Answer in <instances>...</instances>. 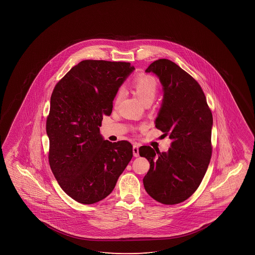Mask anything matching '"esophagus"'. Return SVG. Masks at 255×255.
Masks as SVG:
<instances>
[{
    "label": "esophagus",
    "instance_id": "34e87169",
    "mask_svg": "<svg viewBox=\"0 0 255 255\" xmlns=\"http://www.w3.org/2000/svg\"><path fill=\"white\" fill-rule=\"evenodd\" d=\"M138 145L137 144H134L133 145V155H134V157H138L139 156V150H138Z\"/></svg>",
    "mask_w": 255,
    "mask_h": 255
}]
</instances>
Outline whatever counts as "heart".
I'll use <instances>...</instances> for the list:
<instances>
[{"mask_svg": "<svg viewBox=\"0 0 255 255\" xmlns=\"http://www.w3.org/2000/svg\"><path fill=\"white\" fill-rule=\"evenodd\" d=\"M133 88L137 97L143 102V105L149 103L151 104L155 100L158 92L157 81L149 75H141L136 77L133 83ZM123 96L124 89L120 88L116 94L115 104H119Z\"/></svg>", "mask_w": 255, "mask_h": 255, "instance_id": "obj_1", "label": "heart"}]
</instances>
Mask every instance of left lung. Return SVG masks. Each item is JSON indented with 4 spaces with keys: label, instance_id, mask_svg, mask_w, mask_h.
Listing matches in <instances>:
<instances>
[{
    "label": "left lung",
    "instance_id": "obj_1",
    "mask_svg": "<svg viewBox=\"0 0 255 255\" xmlns=\"http://www.w3.org/2000/svg\"><path fill=\"white\" fill-rule=\"evenodd\" d=\"M145 72L156 74L163 85L155 126L172 142L167 152L140 147V156L150 162L143 186L157 202L176 205L195 192L206 174L213 151V115L199 83L176 63L158 59Z\"/></svg>",
    "mask_w": 255,
    "mask_h": 255
}]
</instances>
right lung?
I'll use <instances>...</instances> for the list:
<instances>
[{"mask_svg": "<svg viewBox=\"0 0 255 255\" xmlns=\"http://www.w3.org/2000/svg\"><path fill=\"white\" fill-rule=\"evenodd\" d=\"M134 70L126 62L84 60L54 88L46 122L49 165L61 188L81 204L106 198L132 158L131 143L104 140L99 127Z\"/></svg>", "mask_w": 255, "mask_h": 255, "instance_id": "obj_1", "label": "right lung"}]
</instances>
